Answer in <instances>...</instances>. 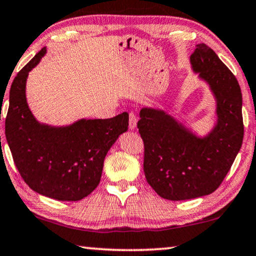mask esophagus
Instances as JSON below:
<instances>
[{"label":"esophagus","instance_id":"34e87169","mask_svg":"<svg viewBox=\"0 0 256 256\" xmlns=\"http://www.w3.org/2000/svg\"><path fill=\"white\" fill-rule=\"evenodd\" d=\"M137 124V116L134 112L129 113V128L135 129Z\"/></svg>","mask_w":256,"mask_h":256}]
</instances>
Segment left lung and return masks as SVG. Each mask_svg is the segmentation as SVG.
Masks as SVG:
<instances>
[{
    "label": "left lung",
    "mask_w": 256,
    "mask_h": 256,
    "mask_svg": "<svg viewBox=\"0 0 256 256\" xmlns=\"http://www.w3.org/2000/svg\"><path fill=\"white\" fill-rule=\"evenodd\" d=\"M192 68L209 84L217 102V124L198 137L162 110L144 108L137 122L144 143L148 184L162 198L182 201L214 192L238 154L244 138L239 83L206 44L196 45Z\"/></svg>",
    "instance_id": "1"
}]
</instances>
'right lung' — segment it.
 <instances>
[{"label":"right lung","instance_id":"right-lung-1","mask_svg":"<svg viewBox=\"0 0 256 256\" xmlns=\"http://www.w3.org/2000/svg\"><path fill=\"white\" fill-rule=\"evenodd\" d=\"M45 54L44 47L11 84L6 137L14 165L31 190L58 201H80L100 182L104 159L127 132L129 116L124 112L112 119H82L66 127L36 121L25 86L28 72Z\"/></svg>","mask_w":256,"mask_h":256}]
</instances>
